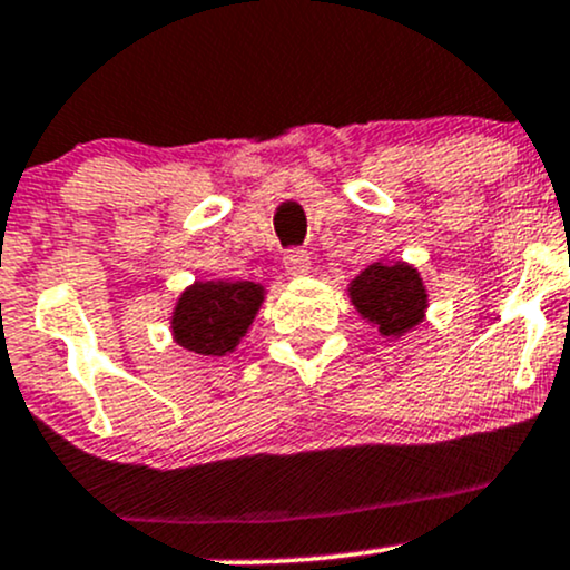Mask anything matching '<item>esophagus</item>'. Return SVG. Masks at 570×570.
<instances>
[{"mask_svg":"<svg viewBox=\"0 0 570 570\" xmlns=\"http://www.w3.org/2000/svg\"><path fill=\"white\" fill-rule=\"evenodd\" d=\"M285 268L291 277H307L312 268L309 255L304 249H291V253H285Z\"/></svg>","mask_w":570,"mask_h":570,"instance_id":"34e87169","label":"esophagus"}]
</instances>
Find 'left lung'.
I'll return each instance as SVG.
<instances>
[{
	"label": "left lung",
	"mask_w": 570,
	"mask_h": 570,
	"mask_svg": "<svg viewBox=\"0 0 570 570\" xmlns=\"http://www.w3.org/2000/svg\"><path fill=\"white\" fill-rule=\"evenodd\" d=\"M347 298L383 336L413 332L426 317L430 293L413 263L375 261L347 283Z\"/></svg>",
	"instance_id": "8db88e82"
}]
</instances>
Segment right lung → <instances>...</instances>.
I'll use <instances>...</instances> for the list:
<instances>
[{
    "instance_id": "right-lung-1",
    "label": "right lung",
    "mask_w": 570,
    "mask_h": 570,
    "mask_svg": "<svg viewBox=\"0 0 570 570\" xmlns=\"http://www.w3.org/2000/svg\"><path fill=\"white\" fill-rule=\"evenodd\" d=\"M266 287L228 279H195L176 298L170 312V336L198 356L219 358L238 347L258 315Z\"/></svg>"
}]
</instances>
